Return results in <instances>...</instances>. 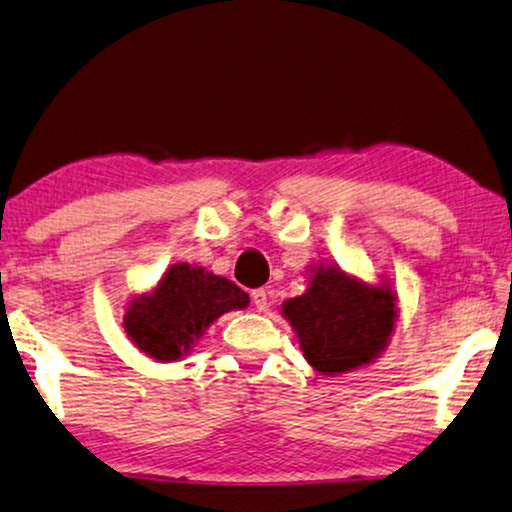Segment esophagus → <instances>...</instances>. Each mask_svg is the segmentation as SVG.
Masks as SVG:
<instances>
[{
	"label": "esophagus",
	"instance_id": "obj_1",
	"mask_svg": "<svg viewBox=\"0 0 512 512\" xmlns=\"http://www.w3.org/2000/svg\"><path fill=\"white\" fill-rule=\"evenodd\" d=\"M252 304H255V309H260V311H264L267 309V304H269V292L264 290V288H257V290H252Z\"/></svg>",
	"mask_w": 512,
	"mask_h": 512
}]
</instances>
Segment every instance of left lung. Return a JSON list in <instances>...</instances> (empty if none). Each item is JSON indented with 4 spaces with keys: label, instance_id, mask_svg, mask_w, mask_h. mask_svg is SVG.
Returning a JSON list of instances; mask_svg holds the SVG:
<instances>
[{
    "label": "left lung",
    "instance_id": "1",
    "mask_svg": "<svg viewBox=\"0 0 512 512\" xmlns=\"http://www.w3.org/2000/svg\"><path fill=\"white\" fill-rule=\"evenodd\" d=\"M304 358L323 374L370 363L384 349L398 318L388 285L367 288L337 267H318L304 295L283 304Z\"/></svg>",
    "mask_w": 512,
    "mask_h": 512
}]
</instances>
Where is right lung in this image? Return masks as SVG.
Segmentation results:
<instances>
[{
    "instance_id": "1",
    "label": "right lung",
    "mask_w": 512,
    "mask_h": 512,
    "mask_svg": "<svg viewBox=\"0 0 512 512\" xmlns=\"http://www.w3.org/2000/svg\"><path fill=\"white\" fill-rule=\"evenodd\" d=\"M248 304L250 297L229 278L189 264H173L152 295L133 299L124 327L138 349L170 363L185 356L222 313Z\"/></svg>"
}]
</instances>
